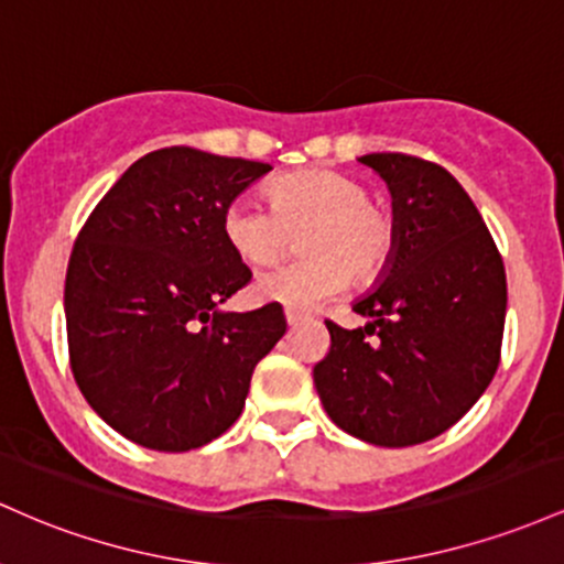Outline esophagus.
Segmentation results:
<instances>
[{
  "mask_svg": "<svg viewBox=\"0 0 564 564\" xmlns=\"http://www.w3.org/2000/svg\"><path fill=\"white\" fill-rule=\"evenodd\" d=\"M284 319H288L290 327H295V325H299V322L303 319V314L293 312V308H284Z\"/></svg>",
  "mask_w": 564,
  "mask_h": 564,
  "instance_id": "esophagus-1",
  "label": "esophagus"
}]
</instances>
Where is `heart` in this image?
<instances>
[{
	"instance_id": "obj_1",
	"label": "heart",
	"mask_w": 564,
	"mask_h": 564,
	"mask_svg": "<svg viewBox=\"0 0 564 564\" xmlns=\"http://www.w3.org/2000/svg\"><path fill=\"white\" fill-rule=\"evenodd\" d=\"M224 237L245 263L276 261L301 234L293 263L274 265L252 282L265 303L308 312L338 295L349 282L376 280L394 252V224L359 181L335 170H301L271 183V207L261 199H231L224 210Z\"/></svg>"
}]
</instances>
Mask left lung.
Here are the masks:
<instances>
[{"instance_id":"obj_1","label":"left lung","mask_w":564,"mask_h":564,"mask_svg":"<svg viewBox=\"0 0 564 564\" xmlns=\"http://www.w3.org/2000/svg\"><path fill=\"white\" fill-rule=\"evenodd\" d=\"M357 162L389 186L394 252L376 288L351 303L370 322L357 330L325 322L333 344L314 386L346 434L408 447L447 432L490 386L506 271L482 215L445 167L408 154Z\"/></svg>"}]
</instances>
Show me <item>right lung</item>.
Here are the masks:
<instances>
[{"instance_id": "right-lung-1", "label": "right lung", "mask_w": 564, "mask_h": 564, "mask_svg": "<svg viewBox=\"0 0 564 564\" xmlns=\"http://www.w3.org/2000/svg\"><path fill=\"white\" fill-rule=\"evenodd\" d=\"M269 170L188 145L151 151L79 231L63 293L72 370L135 445L186 453L224 434L288 330L276 303L220 308L252 276L226 242L224 210Z\"/></svg>"}]
</instances>
